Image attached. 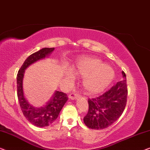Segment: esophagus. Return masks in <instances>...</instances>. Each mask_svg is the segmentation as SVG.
<instances>
[{"label": "esophagus", "instance_id": "34e87169", "mask_svg": "<svg viewBox=\"0 0 150 150\" xmlns=\"http://www.w3.org/2000/svg\"><path fill=\"white\" fill-rule=\"evenodd\" d=\"M79 97V96L76 93H71L69 95V99H71V100H76V99H77Z\"/></svg>", "mask_w": 150, "mask_h": 150}]
</instances>
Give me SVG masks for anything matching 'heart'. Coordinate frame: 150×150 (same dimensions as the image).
I'll list each match as a JSON object with an SVG mask.
<instances>
[{
  "instance_id": "obj_1",
  "label": "heart",
  "mask_w": 150,
  "mask_h": 150,
  "mask_svg": "<svg viewBox=\"0 0 150 150\" xmlns=\"http://www.w3.org/2000/svg\"><path fill=\"white\" fill-rule=\"evenodd\" d=\"M71 70L76 75L83 77V89L88 94H96L108 87L114 78L113 69L108 64H102L95 57L83 56L76 60L71 66ZM67 75L72 77L71 71Z\"/></svg>"
}]
</instances>
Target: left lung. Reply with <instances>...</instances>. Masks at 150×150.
Wrapping results in <instances>:
<instances>
[{"label":"left lung","instance_id":"8db88e82","mask_svg":"<svg viewBox=\"0 0 150 150\" xmlns=\"http://www.w3.org/2000/svg\"><path fill=\"white\" fill-rule=\"evenodd\" d=\"M122 81L98 97L88 99L89 109L83 122L89 128L101 130L114 123L123 113L126 105L127 86L126 74L122 71Z\"/></svg>","mask_w":150,"mask_h":150}]
</instances>
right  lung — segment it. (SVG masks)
Segmentation results:
<instances>
[{"label": "right lung", "mask_w": 150, "mask_h": 150, "mask_svg": "<svg viewBox=\"0 0 150 150\" xmlns=\"http://www.w3.org/2000/svg\"><path fill=\"white\" fill-rule=\"evenodd\" d=\"M54 49V47H45L31 54L23 63L17 75V94L21 109L27 120L37 127H45L53 123L58 117L63 106L68 100V97L64 92L55 91L45 105L37 107L31 105L24 95L23 80L25 70L37 61L48 58Z\"/></svg>", "instance_id": "add662e5"}]
</instances>
